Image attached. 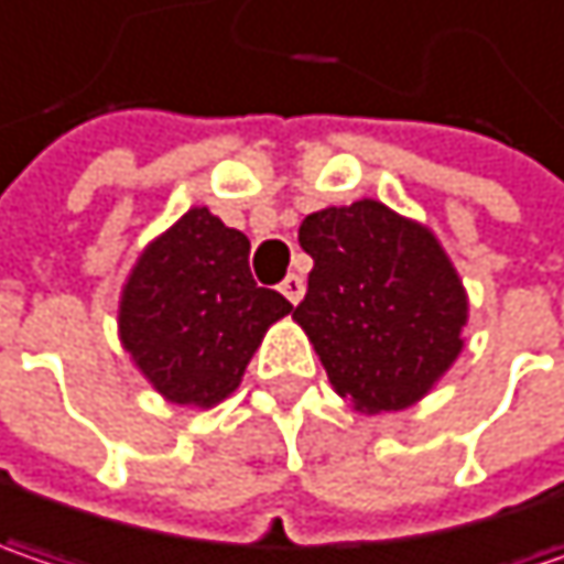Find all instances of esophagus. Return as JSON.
<instances>
[{"label":"esophagus","instance_id":"obj_1","mask_svg":"<svg viewBox=\"0 0 564 564\" xmlns=\"http://www.w3.org/2000/svg\"><path fill=\"white\" fill-rule=\"evenodd\" d=\"M281 293L290 300V303H293V306H296V303L303 300V293H306V281H303L300 274H286L281 283Z\"/></svg>","mask_w":564,"mask_h":564}]
</instances>
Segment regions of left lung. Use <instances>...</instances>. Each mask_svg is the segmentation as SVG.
Listing matches in <instances>:
<instances>
[{"label":"left lung","instance_id":"8db88e82","mask_svg":"<svg viewBox=\"0 0 564 564\" xmlns=\"http://www.w3.org/2000/svg\"><path fill=\"white\" fill-rule=\"evenodd\" d=\"M300 246L315 264L293 318L338 395L370 414L409 409L463 348L466 293L437 239L357 200L306 216Z\"/></svg>","mask_w":564,"mask_h":564}]
</instances>
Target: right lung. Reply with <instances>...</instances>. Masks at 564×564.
I'll use <instances>...</instances> for the list:
<instances>
[{
    "instance_id": "right-lung-1",
    "label": "right lung",
    "mask_w": 564,
    "mask_h": 564,
    "mask_svg": "<svg viewBox=\"0 0 564 564\" xmlns=\"http://www.w3.org/2000/svg\"><path fill=\"white\" fill-rule=\"evenodd\" d=\"M249 239L194 207L137 261L120 300V341L178 405L210 409L249 367L261 335L293 306L258 286Z\"/></svg>"
}]
</instances>
